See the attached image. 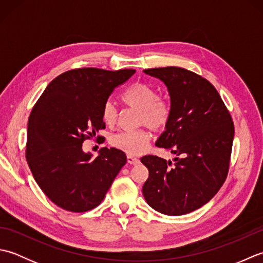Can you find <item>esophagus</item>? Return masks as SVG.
Returning a JSON list of instances; mask_svg holds the SVG:
<instances>
[{
    "label": "esophagus",
    "mask_w": 263,
    "mask_h": 263,
    "mask_svg": "<svg viewBox=\"0 0 263 263\" xmlns=\"http://www.w3.org/2000/svg\"><path fill=\"white\" fill-rule=\"evenodd\" d=\"M127 163L131 165H137L140 163V160H139L137 157H133V156H127Z\"/></svg>",
    "instance_id": "esophagus-1"
}]
</instances>
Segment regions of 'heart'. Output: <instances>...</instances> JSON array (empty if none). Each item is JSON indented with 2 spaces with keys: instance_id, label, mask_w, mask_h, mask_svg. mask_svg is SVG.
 <instances>
[{
  "instance_id": "1",
  "label": "heart",
  "mask_w": 263,
  "mask_h": 263,
  "mask_svg": "<svg viewBox=\"0 0 263 263\" xmlns=\"http://www.w3.org/2000/svg\"><path fill=\"white\" fill-rule=\"evenodd\" d=\"M122 102L127 107L139 110L138 124L147 125L154 131H161L167 126L172 115L170 103L157 96L156 89L144 82H137L122 95ZM102 117L107 126H114L119 119L115 105L107 100L103 106ZM150 133L146 128L116 133L110 138L113 147L123 150L128 155H139L147 148Z\"/></svg>"
}]
</instances>
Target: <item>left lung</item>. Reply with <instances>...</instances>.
Instances as JSON below:
<instances>
[{"label":"left lung","mask_w":263,"mask_h":263,"mask_svg":"<svg viewBox=\"0 0 263 263\" xmlns=\"http://www.w3.org/2000/svg\"><path fill=\"white\" fill-rule=\"evenodd\" d=\"M158 78L170 92L172 115L156 146L176 155L174 163L148 155L142 187L156 211L180 216L199 209L224 184L232 154L234 123L219 93L201 76L183 68L143 70Z\"/></svg>","instance_id":"8db88e82"}]
</instances>
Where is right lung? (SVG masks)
Here are the masks:
<instances>
[{
	"mask_svg": "<svg viewBox=\"0 0 263 263\" xmlns=\"http://www.w3.org/2000/svg\"><path fill=\"white\" fill-rule=\"evenodd\" d=\"M136 70L82 68L49 82L28 120L26 159L35 181L60 208L85 212L104 200L126 163L122 150L102 148L96 158L82 143L102 128L104 104Z\"/></svg>",
	"mask_w": 263,
	"mask_h": 263,
	"instance_id": "right-lung-1",
	"label": "right lung"
}]
</instances>
